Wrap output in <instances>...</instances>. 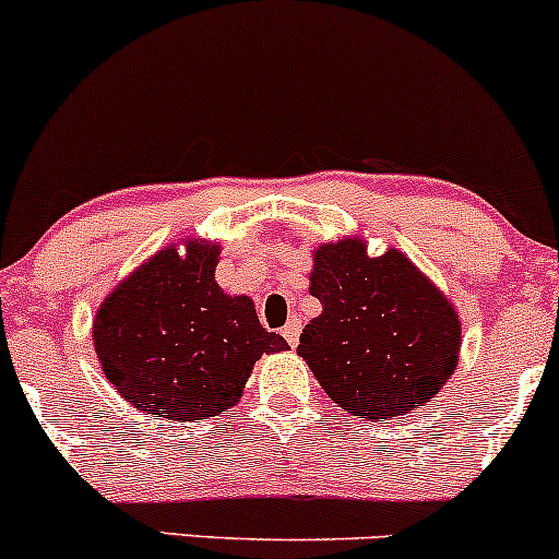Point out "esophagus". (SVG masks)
Masks as SVG:
<instances>
[{
    "label": "esophagus",
    "instance_id": "obj_1",
    "mask_svg": "<svg viewBox=\"0 0 559 559\" xmlns=\"http://www.w3.org/2000/svg\"><path fill=\"white\" fill-rule=\"evenodd\" d=\"M281 333H284V338L288 344L297 346L299 344V333H301V323H299V320H288L284 329H281Z\"/></svg>",
    "mask_w": 559,
    "mask_h": 559
}]
</instances>
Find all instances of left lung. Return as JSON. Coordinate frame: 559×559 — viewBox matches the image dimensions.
<instances>
[{
    "instance_id": "obj_1",
    "label": "left lung",
    "mask_w": 559,
    "mask_h": 559,
    "mask_svg": "<svg viewBox=\"0 0 559 559\" xmlns=\"http://www.w3.org/2000/svg\"><path fill=\"white\" fill-rule=\"evenodd\" d=\"M310 294L323 310L301 331L297 355L346 413L400 418L457 370L463 323L454 301L400 249L370 258L362 236L320 243Z\"/></svg>"
}]
</instances>
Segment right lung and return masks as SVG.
<instances>
[{"mask_svg":"<svg viewBox=\"0 0 559 559\" xmlns=\"http://www.w3.org/2000/svg\"><path fill=\"white\" fill-rule=\"evenodd\" d=\"M221 243L157 249L102 299L92 342L102 373L144 415L197 423L236 407L262 355L286 352L254 301L215 281Z\"/></svg>","mask_w":559,"mask_h":559,"instance_id":"add662e5","label":"right lung"}]
</instances>
